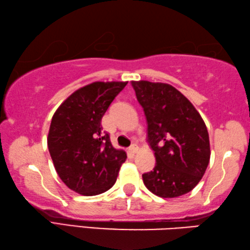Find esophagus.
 I'll list each match as a JSON object with an SVG mask.
<instances>
[{
    "mask_svg": "<svg viewBox=\"0 0 250 250\" xmlns=\"http://www.w3.org/2000/svg\"><path fill=\"white\" fill-rule=\"evenodd\" d=\"M128 150L130 154H136V152L138 151V146L136 145V144H134V145H132L128 148Z\"/></svg>",
    "mask_w": 250,
    "mask_h": 250,
    "instance_id": "obj_1",
    "label": "esophagus"
}]
</instances>
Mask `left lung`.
Masks as SVG:
<instances>
[{"label":"left lung","mask_w":250,"mask_h":250,"mask_svg":"<svg viewBox=\"0 0 250 250\" xmlns=\"http://www.w3.org/2000/svg\"><path fill=\"white\" fill-rule=\"evenodd\" d=\"M145 112L148 143L156 166L144 185L160 198H178L194 189L205 173L211 150L208 128L189 100L160 82L132 81Z\"/></svg>","instance_id":"1"}]
</instances>
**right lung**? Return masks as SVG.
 Here are the masks:
<instances>
[{
  "mask_svg": "<svg viewBox=\"0 0 250 250\" xmlns=\"http://www.w3.org/2000/svg\"><path fill=\"white\" fill-rule=\"evenodd\" d=\"M127 82L90 83L63 101L52 116L47 145L59 178L69 189L91 196L116 181L126 152L115 149L101 121Z\"/></svg>",
  "mask_w": 250,
  "mask_h": 250,
  "instance_id": "right-lung-1",
  "label": "right lung"
}]
</instances>
